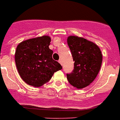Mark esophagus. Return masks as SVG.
<instances>
[{
  "label": "esophagus",
  "instance_id": "34e87169",
  "mask_svg": "<svg viewBox=\"0 0 120 120\" xmlns=\"http://www.w3.org/2000/svg\"><path fill=\"white\" fill-rule=\"evenodd\" d=\"M58 62L60 63V64H61V65H63V63H62V61H61V59H59L58 61Z\"/></svg>",
  "mask_w": 120,
  "mask_h": 120
}]
</instances>
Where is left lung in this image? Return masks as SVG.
<instances>
[{
    "instance_id": "obj_1",
    "label": "left lung",
    "mask_w": 120,
    "mask_h": 120,
    "mask_svg": "<svg viewBox=\"0 0 120 120\" xmlns=\"http://www.w3.org/2000/svg\"><path fill=\"white\" fill-rule=\"evenodd\" d=\"M67 43L74 61V68L67 79L77 89L89 85L96 78L102 63V54L94 42L82 37L70 36Z\"/></svg>"
}]
</instances>
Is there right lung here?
Here are the masks:
<instances>
[{
  "mask_svg": "<svg viewBox=\"0 0 120 120\" xmlns=\"http://www.w3.org/2000/svg\"><path fill=\"white\" fill-rule=\"evenodd\" d=\"M50 42V37L44 35L24 41L17 47V68L21 78L30 85L41 86L50 80L54 72L62 69L61 65L52 58Z\"/></svg>",
  "mask_w": 120,
  "mask_h": 120,
  "instance_id": "add662e5",
  "label": "right lung"
}]
</instances>
